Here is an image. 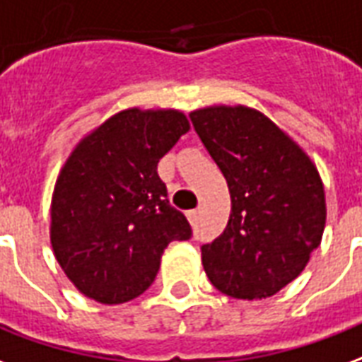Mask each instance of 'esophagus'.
<instances>
[{"instance_id":"esophagus-1","label":"esophagus","mask_w":362,"mask_h":362,"mask_svg":"<svg viewBox=\"0 0 362 362\" xmlns=\"http://www.w3.org/2000/svg\"><path fill=\"white\" fill-rule=\"evenodd\" d=\"M199 216H200V208H197V210H191V212L187 214V218H189V221H191V223H197V221H199Z\"/></svg>"}]
</instances>
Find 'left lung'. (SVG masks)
I'll list each match as a JSON object with an SVG mask.
<instances>
[{"label":"left lung","mask_w":362,"mask_h":362,"mask_svg":"<svg viewBox=\"0 0 362 362\" xmlns=\"http://www.w3.org/2000/svg\"><path fill=\"white\" fill-rule=\"evenodd\" d=\"M191 121L231 194L223 233L200 249L208 279L235 299L272 297L320 245V175L299 144L257 110L212 105L192 112Z\"/></svg>","instance_id":"obj_1"}]
</instances>
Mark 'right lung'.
<instances>
[{
	"label": "right lung",
	"mask_w": 362,
	"mask_h": 362,
	"mask_svg": "<svg viewBox=\"0 0 362 362\" xmlns=\"http://www.w3.org/2000/svg\"><path fill=\"white\" fill-rule=\"evenodd\" d=\"M189 121L177 110L131 107L94 129L63 165L52 197V247L78 291L119 305L152 286L163 249L191 239L158 175Z\"/></svg>",
	"instance_id": "add662e5"
}]
</instances>
